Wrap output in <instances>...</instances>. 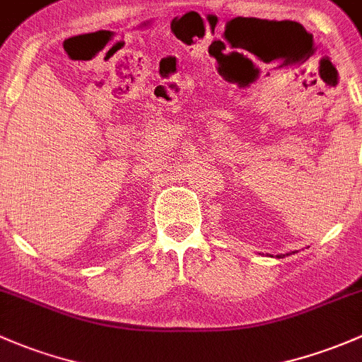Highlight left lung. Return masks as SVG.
Masks as SVG:
<instances>
[{
    "label": "left lung",
    "mask_w": 362,
    "mask_h": 362,
    "mask_svg": "<svg viewBox=\"0 0 362 362\" xmlns=\"http://www.w3.org/2000/svg\"><path fill=\"white\" fill-rule=\"evenodd\" d=\"M286 255H288V253H286ZM281 257H284V255H279V258H281Z\"/></svg>",
    "instance_id": "1"
}]
</instances>
